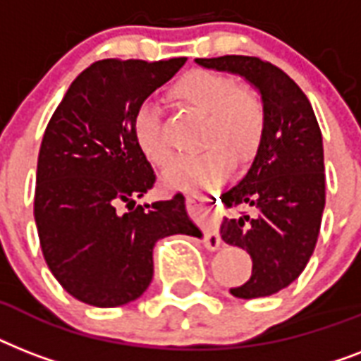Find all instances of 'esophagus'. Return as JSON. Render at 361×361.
Here are the masks:
<instances>
[{
	"instance_id": "34e87169",
	"label": "esophagus",
	"mask_w": 361,
	"mask_h": 361,
	"mask_svg": "<svg viewBox=\"0 0 361 361\" xmlns=\"http://www.w3.org/2000/svg\"><path fill=\"white\" fill-rule=\"evenodd\" d=\"M189 208L192 209H200V212H206L208 214L209 208H212V202H214V197L209 195H198V192H189L185 197ZM204 232V243L208 249H217L221 245V236H219V228L214 223L212 217H206L202 226Z\"/></svg>"
}]
</instances>
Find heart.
Masks as SVG:
<instances>
[{"instance_id": "b5f03b06", "label": "heart", "mask_w": 361, "mask_h": 361, "mask_svg": "<svg viewBox=\"0 0 361 361\" xmlns=\"http://www.w3.org/2000/svg\"><path fill=\"white\" fill-rule=\"evenodd\" d=\"M172 95L198 114L206 116L200 155L176 159L164 172V183L174 189H195L221 180L232 169V155L245 161L257 152L266 129L262 95L249 84L208 69L189 71L172 86ZM135 138L153 164L164 166L172 147L164 138L163 112L153 101H144L135 114Z\"/></svg>"}]
</instances>
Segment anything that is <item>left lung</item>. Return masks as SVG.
<instances>
[{"label": "left lung", "mask_w": 361, "mask_h": 361, "mask_svg": "<svg viewBox=\"0 0 361 361\" xmlns=\"http://www.w3.org/2000/svg\"><path fill=\"white\" fill-rule=\"evenodd\" d=\"M208 69L245 76L260 90L266 129L243 180L223 195L240 212L221 238L251 255L249 281L231 288L243 300L271 296L300 277L319 240L326 204L324 147L313 106L285 71L252 56L198 58Z\"/></svg>", "instance_id": "obj_1"}]
</instances>
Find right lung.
Instances as JSON below:
<instances>
[{
    "instance_id": "1",
    "label": "right lung",
    "mask_w": 361,
    "mask_h": 361,
    "mask_svg": "<svg viewBox=\"0 0 361 361\" xmlns=\"http://www.w3.org/2000/svg\"><path fill=\"white\" fill-rule=\"evenodd\" d=\"M185 61H95L48 121L37 161V232L54 277L87 305L118 307L140 298L152 283L157 240L200 236L181 192L135 206L157 180L136 144V109Z\"/></svg>"
}]
</instances>
